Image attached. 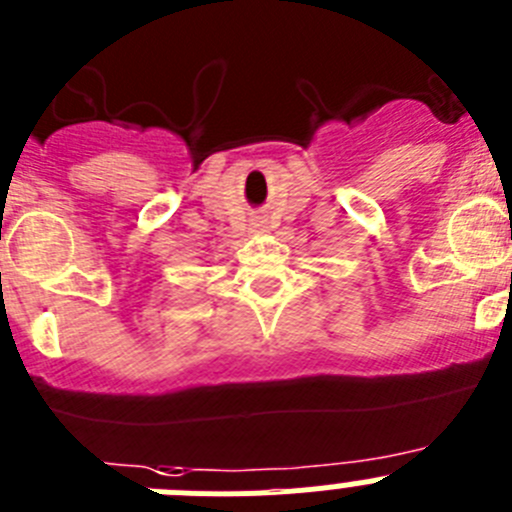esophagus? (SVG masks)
Returning <instances> with one entry per match:
<instances>
[{
	"label": "esophagus",
	"instance_id": "1",
	"mask_svg": "<svg viewBox=\"0 0 512 512\" xmlns=\"http://www.w3.org/2000/svg\"><path fill=\"white\" fill-rule=\"evenodd\" d=\"M253 228H256V230H264L266 228V217L264 215H256V217H253Z\"/></svg>",
	"mask_w": 512,
	"mask_h": 512
}]
</instances>
